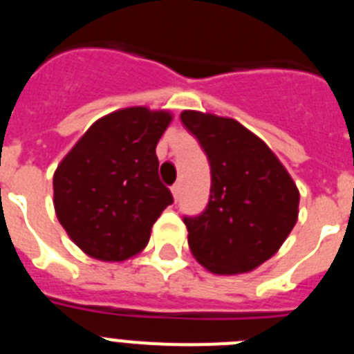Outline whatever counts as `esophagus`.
I'll return each mask as SVG.
<instances>
[{"label":"esophagus","mask_w":354,"mask_h":354,"mask_svg":"<svg viewBox=\"0 0 354 354\" xmlns=\"http://www.w3.org/2000/svg\"><path fill=\"white\" fill-rule=\"evenodd\" d=\"M171 195H174L175 200H179V196H180V184H174V186H171Z\"/></svg>","instance_id":"esophagus-1"}]
</instances>
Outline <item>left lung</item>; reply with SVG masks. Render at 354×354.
Returning a JSON list of instances; mask_svg holds the SVG:
<instances>
[{"label": "left lung", "mask_w": 354, "mask_h": 354, "mask_svg": "<svg viewBox=\"0 0 354 354\" xmlns=\"http://www.w3.org/2000/svg\"><path fill=\"white\" fill-rule=\"evenodd\" d=\"M180 120L211 165L207 207L184 218L189 250L214 274L250 273L298 221V187L273 150L234 118L184 109Z\"/></svg>", "instance_id": "1"}]
</instances>
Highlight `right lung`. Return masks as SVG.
<instances>
[{"label": "right lung", "mask_w": 354, "mask_h": 354, "mask_svg": "<svg viewBox=\"0 0 354 354\" xmlns=\"http://www.w3.org/2000/svg\"><path fill=\"white\" fill-rule=\"evenodd\" d=\"M171 118L167 109H117L93 122L56 168V218L88 257L124 262L138 255L174 202L156 156Z\"/></svg>", "instance_id": "add662e5"}]
</instances>
